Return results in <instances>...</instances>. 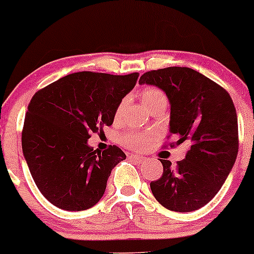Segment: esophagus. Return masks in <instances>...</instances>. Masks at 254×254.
Masks as SVG:
<instances>
[{
    "instance_id": "esophagus-1",
    "label": "esophagus",
    "mask_w": 254,
    "mask_h": 254,
    "mask_svg": "<svg viewBox=\"0 0 254 254\" xmlns=\"http://www.w3.org/2000/svg\"><path fill=\"white\" fill-rule=\"evenodd\" d=\"M130 159H131V160H133L135 163H137V164H143L144 161L147 160L146 157H140V155H131Z\"/></svg>"
}]
</instances>
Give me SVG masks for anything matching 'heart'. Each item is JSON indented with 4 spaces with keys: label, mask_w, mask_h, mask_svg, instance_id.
<instances>
[{
    "label": "heart",
    "mask_w": 254,
    "mask_h": 254,
    "mask_svg": "<svg viewBox=\"0 0 254 254\" xmlns=\"http://www.w3.org/2000/svg\"><path fill=\"white\" fill-rule=\"evenodd\" d=\"M141 100L142 104L144 105V107L148 110L149 107H152L153 105L160 104H168V99L166 95L160 90V89L153 88V86H147V88L142 89L141 91ZM123 107H124V101H122L121 104L117 106L116 111H114V119H118L121 117ZM150 135L148 133H138L135 131H129L122 136V142L129 148L135 149V150H142L146 148L149 144Z\"/></svg>",
    "instance_id": "heart-1"
}]
</instances>
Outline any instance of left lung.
I'll return each mask as SVG.
<instances>
[{
	"mask_svg": "<svg viewBox=\"0 0 254 254\" xmlns=\"http://www.w3.org/2000/svg\"><path fill=\"white\" fill-rule=\"evenodd\" d=\"M138 83L158 86L169 97L170 132L177 137L169 146L185 141L190 144L176 166L160 159L164 171L150 182L152 193L170 211L197 210L218 193L238 157L233 100L224 88L189 67L153 69L142 74Z\"/></svg>",
	"mask_w": 254,
	"mask_h": 254,
	"instance_id": "obj_1",
	"label": "left lung"
}]
</instances>
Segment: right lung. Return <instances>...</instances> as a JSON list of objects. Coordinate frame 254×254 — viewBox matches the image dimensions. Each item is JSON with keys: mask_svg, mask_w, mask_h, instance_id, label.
<instances>
[{"mask_svg": "<svg viewBox=\"0 0 254 254\" xmlns=\"http://www.w3.org/2000/svg\"><path fill=\"white\" fill-rule=\"evenodd\" d=\"M137 78V72H76L32 96L21 132L23 153L36 186L54 206L83 211L102 197L111 171L127 155L117 146L94 150L88 138L112 125L117 106Z\"/></svg>", "mask_w": 254, "mask_h": 254, "instance_id": "obj_1", "label": "right lung"}]
</instances>
